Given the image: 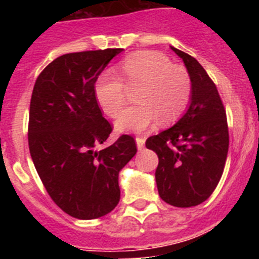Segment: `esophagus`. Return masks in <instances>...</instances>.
<instances>
[{"instance_id":"esophagus-1","label":"esophagus","mask_w":259,"mask_h":259,"mask_svg":"<svg viewBox=\"0 0 259 259\" xmlns=\"http://www.w3.org/2000/svg\"><path fill=\"white\" fill-rule=\"evenodd\" d=\"M136 145L137 149L143 150L144 146H145V139H143V137H136Z\"/></svg>"}]
</instances>
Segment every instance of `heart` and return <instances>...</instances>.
Returning a JSON list of instances; mask_svg holds the SVG:
<instances>
[{
  "label": "heart",
  "mask_w": 259,
  "mask_h": 259,
  "mask_svg": "<svg viewBox=\"0 0 259 259\" xmlns=\"http://www.w3.org/2000/svg\"><path fill=\"white\" fill-rule=\"evenodd\" d=\"M123 80L106 71L95 85L98 105L106 115H118L125 101V87L139 91L134 101L115 122L118 132L141 134L157 124H171L183 115L192 93V80L183 66L172 65L166 56L157 52H139L123 62ZM125 83H123L122 81Z\"/></svg>",
  "instance_id": "b5f03b06"
}]
</instances>
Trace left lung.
Instances as JSON below:
<instances>
[{"mask_svg": "<svg viewBox=\"0 0 259 259\" xmlns=\"http://www.w3.org/2000/svg\"><path fill=\"white\" fill-rule=\"evenodd\" d=\"M192 80L189 106L166 131L149 137L146 148L158 155V193L176 207L197 206L217 188L228 153L226 110L205 68L187 53L171 47Z\"/></svg>", "mask_w": 259, "mask_h": 259, "instance_id": "obj_1", "label": "left lung"}]
</instances>
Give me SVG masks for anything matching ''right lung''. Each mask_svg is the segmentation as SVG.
Masks as SVG:
<instances>
[{
	"label": "right lung",
	"instance_id": "add662e5",
	"mask_svg": "<svg viewBox=\"0 0 259 259\" xmlns=\"http://www.w3.org/2000/svg\"><path fill=\"white\" fill-rule=\"evenodd\" d=\"M122 50L58 57L38 75L32 92V161L52 200L77 219H96L114 210L120 198L119 172L137 152L134 137L128 135L96 150L113 128L98 107L95 84Z\"/></svg>",
	"mask_w": 259,
	"mask_h": 259
}]
</instances>
